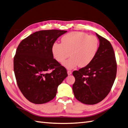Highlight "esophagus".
<instances>
[{"label": "esophagus", "instance_id": "obj_1", "mask_svg": "<svg viewBox=\"0 0 128 128\" xmlns=\"http://www.w3.org/2000/svg\"><path fill=\"white\" fill-rule=\"evenodd\" d=\"M67 73H68V75H71V74H72V72H71V71H69V70H68L67 71Z\"/></svg>", "mask_w": 128, "mask_h": 128}]
</instances>
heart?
Returning <instances> with one entry per match:
<instances>
[{
	"label": "heart",
	"mask_w": 128,
	"mask_h": 128,
	"mask_svg": "<svg viewBox=\"0 0 128 128\" xmlns=\"http://www.w3.org/2000/svg\"><path fill=\"white\" fill-rule=\"evenodd\" d=\"M62 44H53L52 52L53 57L59 63H63L70 56L72 57L63 63L68 69L78 65L80 68L90 64L96 57L99 49V40L94 35L85 32H73L62 38Z\"/></svg>",
	"instance_id": "obj_1"
}]
</instances>
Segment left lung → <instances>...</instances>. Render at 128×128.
<instances>
[{"label":"left lung","mask_w":128,"mask_h":128,"mask_svg":"<svg viewBox=\"0 0 128 128\" xmlns=\"http://www.w3.org/2000/svg\"><path fill=\"white\" fill-rule=\"evenodd\" d=\"M99 47L91 63L72 72L75 82L72 90L79 102L96 104L105 99L110 92L117 73V63L111 43L96 33Z\"/></svg>","instance_id":"obj_1"}]
</instances>
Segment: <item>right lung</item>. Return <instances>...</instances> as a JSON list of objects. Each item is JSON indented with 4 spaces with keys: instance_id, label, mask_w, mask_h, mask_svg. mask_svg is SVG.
<instances>
[{
    "instance_id": "1",
    "label": "right lung",
    "mask_w": 128,
    "mask_h": 128,
    "mask_svg": "<svg viewBox=\"0 0 128 128\" xmlns=\"http://www.w3.org/2000/svg\"><path fill=\"white\" fill-rule=\"evenodd\" d=\"M66 32L38 31L18 46L14 59V72L20 92L30 102L42 104L54 99L58 86L68 76L66 69L53 59L52 52L55 41Z\"/></svg>"
}]
</instances>
